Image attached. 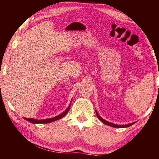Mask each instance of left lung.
Returning <instances> with one entry per match:
<instances>
[{
	"mask_svg": "<svg viewBox=\"0 0 159 159\" xmlns=\"http://www.w3.org/2000/svg\"><path fill=\"white\" fill-rule=\"evenodd\" d=\"M96 114H97V116H98V118L101 120L102 123H104L105 125L112 126V127H114V128H127V127H129V126L133 125L134 123H129V124H126V125H116V124H114V123H110L109 121H107V120L103 119V118H102L98 114V113L97 111H96Z\"/></svg>",
	"mask_w": 159,
	"mask_h": 159,
	"instance_id": "left-lung-1",
	"label": "left lung"
}]
</instances>
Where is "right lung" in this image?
<instances>
[{"instance_id":"add662e5","label":"right lung","mask_w":159,"mask_h":159,"mask_svg":"<svg viewBox=\"0 0 159 159\" xmlns=\"http://www.w3.org/2000/svg\"><path fill=\"white\" fill-rule=\"evenodd\" d=\"M70 107H71V104H69V106L67 107V109L64 111L63 113H61V114L55 117H53V118H46V119H43V120H38V119H34V118H25V119L28 120L30 123H35V124H36V123H51V122H53L55 121V120H57L60 119V118H63L64 116H65L67 113H68L69 110L70 109Z\"/></svg>"}]
</instances>
